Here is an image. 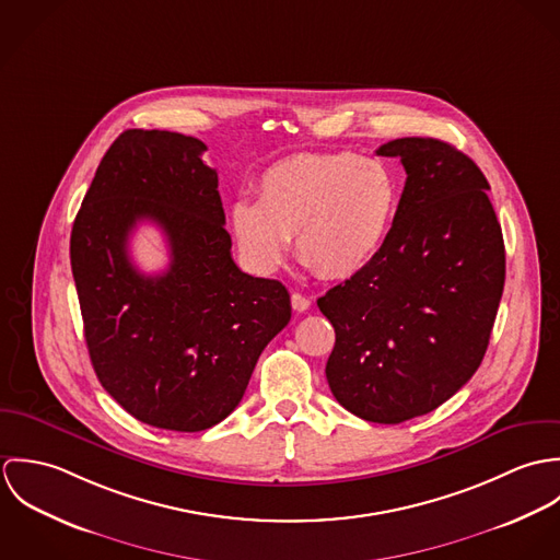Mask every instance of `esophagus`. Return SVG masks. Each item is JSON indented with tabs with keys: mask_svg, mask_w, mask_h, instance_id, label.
I'll return each instance as SVG.
<instances>
[{
	"mask_svg": "<svg viewBox=\"0 0 560 560\" xmlns=\"http://www.w3.org/2000/svg\"><path fill=\"white\" fill-rule=\"evenodd\" d=\"M291 304H293V308H295L298 313H304V311L311 308L313 302H311V298H306V295H302V293L295 291V293L291 295Z\"/></svg>",
	"mask_w": 560,
	"mask_h": 560,
	"instance_id": "1",
	"label": "esophagus"
}]
</instances>
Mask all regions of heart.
<instances>
[{
	"label": "heart",
	"instance_id": "b5f03b06",
	"mask_svg": "<svg viewBox=\"0 0 560 560\" xmlns=\"http://www.w3.org/2000/svg\"><path fill=\"white\" fill-rule=\"evenodd\" d=\"M399 207V180L380 160L353 153H300L271 163L256 200L231 205V231L243 258L273 271L295 249L327 280L351 278L382 249Z\"/></svg>",
	"mask_w": 560,
	"mask_h": 560
}]
</instances>
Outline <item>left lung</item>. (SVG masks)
Returning a JSON list of instances; mask_svg holds the SVG:
<instances>
[{
	"label": "left lung",
	"mask_w": 560,
	"mask_h": 560,
	"mask_svg": "<svg viewBox=\"0 0 560 560\" xmlns=\"http://www.w3.org/2000/svg\"><path fill=\"white\" fill-rule=\"evenodd\" d=\"M407 178L388 240L317 300L336 331L325 377L362 420L399 424L477 373L504 289V241L479 165L435 138L377 149Z\"/></svg>",
	"instance_id": "1"
}]
</instances>
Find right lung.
<instances>
[{"label": "right lung", "instance_id": "right-lung-1", "mask_svg": "<svg viewBox=\"0 0 560 560\" xmlns=\"http://www.w3.org/2000/svg\"><path fill=\"white\" fill-rule=\"evenodd\" d=\"M205 142L127 129L98 163L71 233L83 334L101 386L140 422L205 431L243 399L267 342L291 320L282 282L243 273ZM155 221L171 265L144 277L130 229Z\"/></svg>", "mask_w": 560, "mask_h": 560}]
</instances>
